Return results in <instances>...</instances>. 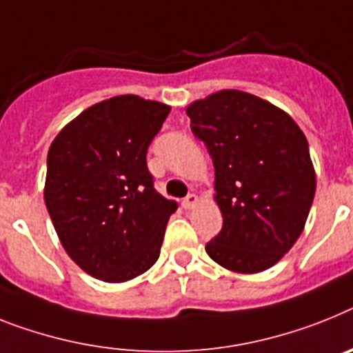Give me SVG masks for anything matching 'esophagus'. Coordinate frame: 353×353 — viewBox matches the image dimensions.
Here are the masks:
<instances>
[{"instance_id": "34e87169", "label": "esophagus", "mask_w": 353, "mask_h": 353, "mask_svg": "<svg viewBox=\"0 0 353 353\" xmlns=\"http://www.w3.org/2000/svg\"><path fill=\"white\" fill-rule=\"evenodd\" d=\"M197 204H199V197H197V195H195V194L186 195L185 199H183V208H185V210L195 208Z\"/></svg>"}]
</instances>
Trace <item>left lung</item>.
Here are the masks:
<instances>
[{"label":"left lung","mask_w":353,"mask_h":353,"mask_svg":"<svg viewBox=\"0 0 353 353\" xmlns=\"http://www.w3.org/2000/svg\"><path fill=\"white\" fill-rule=\"evenodd\" d=\"M186 114L212 156L222 213L206 253L242 274L272 268L300 239L316 194L303 131L283 109L239 90L195 100Z\"/></svg>","instance_id":"1"}]
</instances>
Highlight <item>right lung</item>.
Segmentation results:
<instances>
[{"label":"right lung","instance_id":"obj_1","mask_svg":"<svg viewBox=\"0 0 353 353\" xmlns=\"http://www.w3.org/2000/svg\"><path fill=\"white\" fill-rule=\"evenodd\" d=\"M170 105L120 94L62 127L48 150L44 203L70 259L108 283L129 282L159 259L176 201L154 190L147 149Z\"/></svg>","mask_w":353,"mask_h":353}]
</instances>
